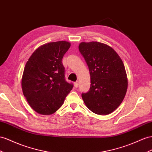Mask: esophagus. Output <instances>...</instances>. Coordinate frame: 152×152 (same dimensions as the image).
<instances>
[{"instance_id":"esophagus-1","label":"esophagus","mask_w":152,"mask_h":152,"mask_svg":"<svg viewBox=\"0 0 152 152\" xmlns=\"http://www.w3.org/2000/svg\"><path fill=\"white\" fill-rule=\"evenodd\" d=\"M78 85H79L78 81H76V82L75 83V87L76 88H77V87H78Z\"/></svg>"}]
</instances>
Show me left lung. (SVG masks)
Returning <instances> with one entry per match:
<instances>
[{
	"instance_id": "8db88e82",
	"label": "left lung",
	"mask_w": 152,
	"mask_h": 152,
	"mask_svg": "<svg viewBox=\"0 0 152 152\" xmlns=\"http://www.w3.org/2000/svg\"><path fill=\"white\" fill-rule=\"evenodd\" d=\"M79 50L91 75L89 91L81 94L85 104L96 114L112 113L122 103L127 91L122 60L111 47L98 42H81Z\"/></svg>"
}]
</instances>
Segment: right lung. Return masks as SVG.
<instances>
[{
  "instance_id": "1",
  "label": "right lung",
  "mask_w": 152,
  "mask_h": 152,
  "mask_svg": "<svg viewBox=\"0 0 152 152\" xmlns=\"http://www.w3.org/2000/svg\"><path fill=\"white\" fill-rule=\"evenodd\" d=\"M71 44L66 41L50 42L34 51L27 61L22 78L25 98L33 109L50 115L63 104L73 87L65 79L62 58Z\"/></svg>"
}]
</instances>
